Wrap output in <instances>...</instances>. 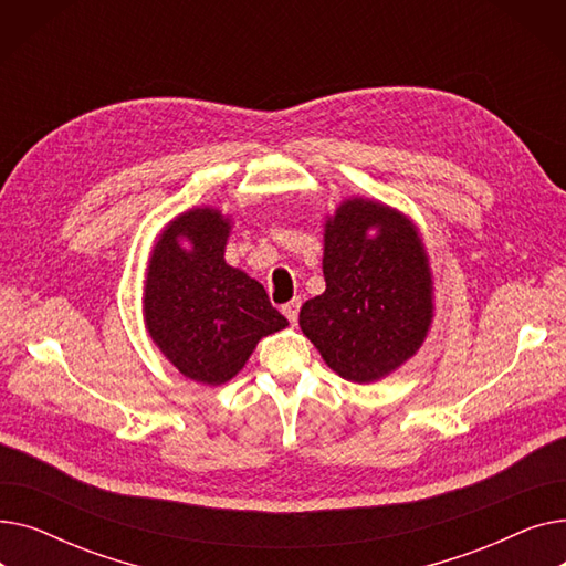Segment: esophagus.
<instances>
[{
    "label": "esophagus",
    "mask_w": 566,
    "mask_h": 566,
    "mask_svg": "<svg viewBox=\"0 0 566 566\" xmlns=\"http://www.w3.org/2000/svg\"><path fill=\"white\" fill-rule=\"evenodd\" d=\"M298 312H301V298H293V301H289V303L282 307V314H284L291 323L298 321Z\"/></svg>",
    "instance_id": "1"
}]
</instances>
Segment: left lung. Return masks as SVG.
<instances>
[{"label":"left lung","instance_id":"obj_1","mask_svg":"<svg viewBox=\"0 0 566 566\" xmlns=\"http://www.w3.org/2000/svg\"><path fill=\"white\" fill-rule=\"evenodd\" d=\"M325 291L301 328L350 382H378L418 353L433 323V273L420 227L369 197L342 199L323 220Z\"/></svg>","mask_w":566,"mask_h":566}]
</instances>
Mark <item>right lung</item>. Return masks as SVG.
<instances>
[{
    "label": "right lung",
    "mask_w": 566,
    "mask_h": 566,
    "mask_svg": "<svg viewBox=\"0 0 566 566\" xmlns=\"http://www.w3.org/2000/svg\"><path fill=\"white\" fill-rule=\"evenodd\" d=\"M233 218L195 206L169 220L148 254L144 328L186 378L224 385L245 367L256 344L289 321L265 289L224 261Z\"/></svg>",
    "instance_id": "right-lung-1"
}]
</instances>
